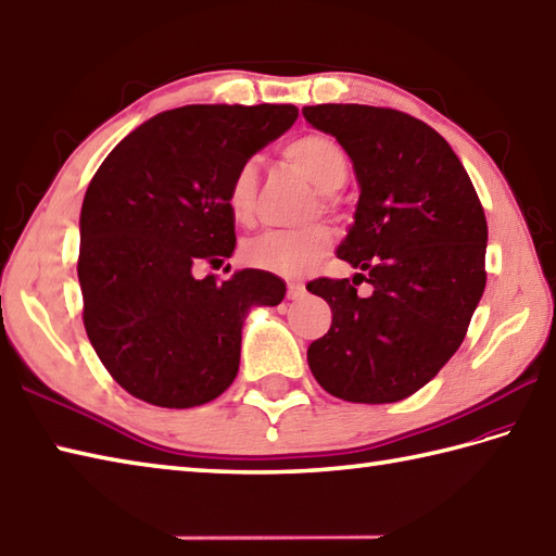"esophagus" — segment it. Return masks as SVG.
<instances>
[{
  "label": "esophagus",
  "mask_w": 556,
  "mask_h": 556,
  "mask_svg": "<svg viewBox=\"0 0 556 556\" xmlns=\"http://www.w3.org/2000/svg\"><path fill=\"white\" fill-rule=\"evenodd\" d=\"M304 292H307V290H304L302 282H290V286H288V300H302Z\"/></svg>",
  "instance_id": "esophagus-1"
}]
</instances>
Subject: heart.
I'll list each match as a JSON object with an SVG mask.
<instances>
[{
	"label": "heart",
	"instance_id": "b5f03b06",
	"mask_svg": "<svg viewBox=\"0 0 556 556\" xmlns=\"http://www.w3.org/2000/svg\"><path fill=\"white\" fill-rule=\"evenodd\" d=\"M286 157L294 169L309 179V185L319 191L324 203H331V191L341 189L350 173L345 151L333 139L324 134H304L286 146ZM256 167L244 163L230 179L228 208L232 218L242 225L254 223L256 215ZM333 232L328 225L316 223L300 230H270L249 240L244 247V258L256 268L270 274L298 278L319 262L331 249Z\"/></svg>",
	"mask_w": 556,
	"mask_h": 556
}]
</instances>
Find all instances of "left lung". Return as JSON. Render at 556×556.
I'll use <instances>...</instances> for the list:
<instances>
[{
	"mask_svg": "<svg viewBox=\"0 0 556 556\" xmlns=\"http://www.w3.org/2000/svg\"><path fill=\"white\" fill-rule=\"evenodd\" d=\"M302 115L353 161L359 201L336 254L372 286L359 299L348 278L309 282L333 314L309 369L336 399L403 401L460 348L482 298V203L444 136L405 112L328 103Z\"/></svg>",
	"mask_w": 556,
	"mask_h": 556,
	"instance_id": "obj_1",
	"label": "left lung"
}]
</instances>
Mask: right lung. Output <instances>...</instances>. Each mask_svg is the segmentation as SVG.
Instances as JSON below:
<instances>
[{
	"mask_svg": "<svg viewBox=\"0 0 556 556\" xmlns=\"http://www.w3.org/2000/svg\"><path fill=\"white\" fill-rule=\"evenodd\" d=\"M294 119V105L268 103L167 110L124 136L90 179L78 220L84 326L136 399L161 407L218 399L240 369L247 314L286 298L268 270L218 282L194 268L232 256L230 179Z\"/></svg>",
	"mask_w": 556,
	"mask_h": 556,
	"instance_id": "add662e5",
	"label": "right lung"
}]
</instances>
